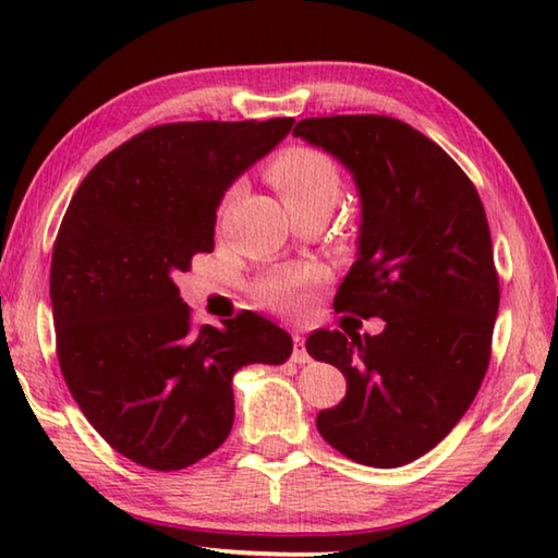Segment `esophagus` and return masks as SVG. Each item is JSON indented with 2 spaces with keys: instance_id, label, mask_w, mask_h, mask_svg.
<instances>
[{
  "instance_id": "1",
  "label": "esophagus",
  "mask_w": 558,
  "mask_h": 558,
  "mask_svg": "<svg viewBox=\"0 0 558 558\" xmlns=\"http://www.w3.org/2000/svg\"><path fill=\"white\" fill-rule=\"evenodd\" d=\"M292 362L295 364H305V362H310V354H307V349H305V339H302L300 335H295L292 337Z\"/></svg>"
}]
</instances>
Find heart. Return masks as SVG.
<instances>
[{"label":"heart","instance_id":"b5f03b06","mask_svg":"<svg viewBox=\"0 0 558 558\" xmlns=\"http://www.w3.org/2000/svg\"><path fill=\"white\" fill-rule=\"evenodd\" d=\"M268 177L290 214L305 209L332 211L339 192H342V174H339L335 159L315 147H292L288 153H282L270 165ZM319 278H323V272L307 268L286 278L268 280L260 292L272 305L292 307L300 302L302 290L313 286Z\"/></svg>","mask_w":558,"mask_h":558}]
</instances>
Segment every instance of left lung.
<instances>
[{"label":"left lung","mask_w":558,"mask_h":558,"mask_svg":"<svg viewBox=\"0 0 558 558\" xmlns=\"http://www.w3.org/2000/svg\"><path fill=\"white\" fill-rule=\"evenodd\" d=\"M292 135L337 157L362 202L335 310L386 323L374 337H307V354L347 379L317 430L349 460L401 468L448 436L485 379L499 307L485 206L450 155L396 118H307Z\"/></svg>","instance_id":"1"}]
</instances>
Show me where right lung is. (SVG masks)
I'll return each mask as SVG.
<instances>
[{
	"mask_svg": "<svg viewBox=\"0 0 558 558\" xmlns=\"http://www.w3.org/2000/svg\"><path fill=\"white\" fill-rule=\"evenodd\" d=\"M292 122L149 128L75 189L51 256L56 352L90 426L137 465L172 472L209 456L233 426V374L288 362L290 335L248 310L194 329L174 276L214 251L223 192Z\"/></svg>",
	"mask_w": 558,
	"mask_h": 558,
	"instance_id": "add662e5",
	"label": "right lung"
}]
</instances>
